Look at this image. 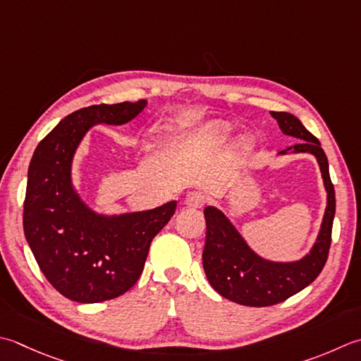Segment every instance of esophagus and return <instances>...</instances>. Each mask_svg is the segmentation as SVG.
<instances>
[{"label": "esophagus", "mask_w": 361, "mask_h": 361, "mask_svg": "<svg viewBox=\"0 0 361 361\" xmlns=\"http://www.w3.org/2000/svg\"><path fill=\"white\" fill-rule=\"evenodd\" d=\"M204 203H207V195L202 194V192H189L186 195V204L190 208H202L204 207Z\"/></svg>", "instance_id": "1"}]
</instances>
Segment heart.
<instances>
[{
	"mask_svg": "<svg viewBox=\"0 0 361 361\" xmlns=\"http://www.w3.org/2000/svg\"><path fill=\"white\" fill-rule=\"evenodd\" d=\"M230 130H231V126L228 123H224V122H214L208 126V133L211 134V136L219 137V139L227 137L230 134Z\"/></svg>",
	"mask_w": 361,
	"mask_h": 361,
	"instance_id": "1",
	"label": "heart"
}]
</instances>
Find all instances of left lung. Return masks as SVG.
Listing matches in <instances>:
<instances>
[{
	"label": "left lung",
	"mask_w": 361,
	"mask_h": 361,
	"mask_svg": "<svg viewBox=\"0 0 361 361\" xmlns=\"http://www.w3.org/2000/svg\"><path fill=\"white\" fill-rule=\"evenodd\" d=\"M271 116L277 120L285 134L302 139L300 144L294 145V152H308L317 158L327 189V209L319 236L310 255L298 263L281 264L255 255L221 211L211 207L204 208L207 241L202 255L204 274L219 294L245 307L275 305L313 283L327 263L331 244L336 200L329 173V161L321 142L293 114L272 111Z\"/></svg>",
	"instance_id": "left-lung-1"
}]
</instances>
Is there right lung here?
<instances>
[{"label":"right lung","instance_id":"right-lung-1","mask_svg":"<svg viewBox=\"0 0 361 361\" xmlns=\"http://www.w3.org/2000/svg\"><path fill=\"white\" fill-rule=\"evenodd\" d=\"M145 104L139 100L78 109L32 154L23 203L25 236L45 279L70 300H111L136 285L153 238L175 213L176 202H169L142 213L97 216L72 189L70 166L89 126L126 123Z\"/></svg>","mask_w":361,"mask_h":361}]
</instances>
